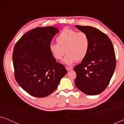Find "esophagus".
I'll use <instances>...</instances> for the list:
<instances>
[{
  "instance_id": "1",
  "label": "esophagus",
  "mask_w": 124,
  "mask_h": 124,
  "mask_svg": "<svg viewBox=\"0 0 124 124\" xmlns=\"http://www.w3.org/2000/svg\"><path fill=\"white\" fill-rule=\"evenodd\" d=\"M66 69H67V71H70V70H72L73 68L72 67H66Z\"/></svg>"
}]
</instances>
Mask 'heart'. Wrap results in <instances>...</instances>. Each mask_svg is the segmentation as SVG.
Here are the masks:
<instances>
[{
	"instance_id": "heart-1",
	"label": "heart",
	"mask_w": 124,
	"mask_h": 124,
	"mask_svg": "<svg viewBox=\"0 0 124 124\" xmlns=\"http://www.w3.org/2000/svg\"><path fill=\"white\" fill-rule=\"evenodd\" d=\"M56 42L57 43L50 44V52L58 60H62L65 52L64 62L68 65L82 60L89 51L90 39L85 32L65 28L57 35Z\"/></svg>"
}]
</instances>
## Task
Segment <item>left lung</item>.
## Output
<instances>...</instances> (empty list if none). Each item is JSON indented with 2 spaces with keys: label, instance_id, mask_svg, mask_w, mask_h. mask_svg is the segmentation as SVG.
I'll use <instances>...</instances> for the list:
<instances>
[{
  "label": "left lung",
  "instance_id": "8db88e82",
  "mask_svg": "<svg viewBox=\"0 0 124 124\" xmlns=\"http://www.w3.org/2000/svg\"><path fill=\"white\" fill-rule=\"evenodd\" d=\"M76 26L87 34L90 39L87 55L74 68L76 86L89 95L99 94L108 86L116 68L112 43L106 34L98 29L89 26Z\"/></svg>",
  "mask_w": 124,
  "mask_h": 124
}]
</instances>
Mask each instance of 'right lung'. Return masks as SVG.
Wrapping results in <instances>:
<instances>
[{"mask_svg": "<svg viewBox=\"0 0 124 124\" xmlns=\"http://www.w3.org/2000/svg\"><path fill=\"white\" fill-rule=\"evenodd\" d=\"M58 32L55 27L36 28L22 36L13 48L15 79L35 97H45L53 93L67 73L49 48L52 38Z\"/></svg>", "mask_w": 124, "mask_h": 124, "instance_id": "1", "label": "right lung"}]
</instances>
